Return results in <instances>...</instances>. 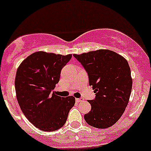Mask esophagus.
Segmentation results:
<instances>
[{
  "label": "esophagus",
  "mask_w": 151,
  "mask_h": 151,
  "mask_svg": "<svg viewBox=\"0 0 151 151\" xmlns=\"http://www.w3.org/2000/svg\"><path fill=\"white\" fill-rule=\"evenodd\" d=\"M84 100L83 98H77L76 99V101H77V102H82V101Z\"/></svg>",
  "instance_id": "1"
}]
</instances>
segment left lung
<instances>
[{
	"label": "left lung",
	"instance_id": "8db88e82",
	"mask_svg": "<svg viewBox=\"0 0 151 151\" xmlns=\"http://www.w3.org/2000/svg\"><path fill=\"white\" fill-rule=\"evenodd\" d=\"M73 56L87 72L96 95L94 100L88 101L91 111L84 115V120L96 128L111 127L122 115L130 99L132 80L128 63L107 49Z\"/></svg>",
	"mask_w": 151,
	"mask_h": 151
}]
</instances>
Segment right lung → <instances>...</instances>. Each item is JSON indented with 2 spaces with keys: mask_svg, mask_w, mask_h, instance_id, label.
I'll list each match as a JSON object with an SVG mask.
<instances>
[{
  "mask_svg": "<svg viewBox=\"0 0 151 151\" xmlns=\"http://www.w3.org/2000/svg\"><path fill=\"white\" fill-rule=\"evenodd\" d=\"M71 58L72 54L37 51L25 59L17 69L15 88L21 110L29 122L43 131L61 128L75 103L73 96L62 97L54 92L62 68Z\"/></svg>",
  "mask_w": 151,
  "mask_h": 151,
  "instance_id": "1",
  "label": "right lung"
}]
</instances>
